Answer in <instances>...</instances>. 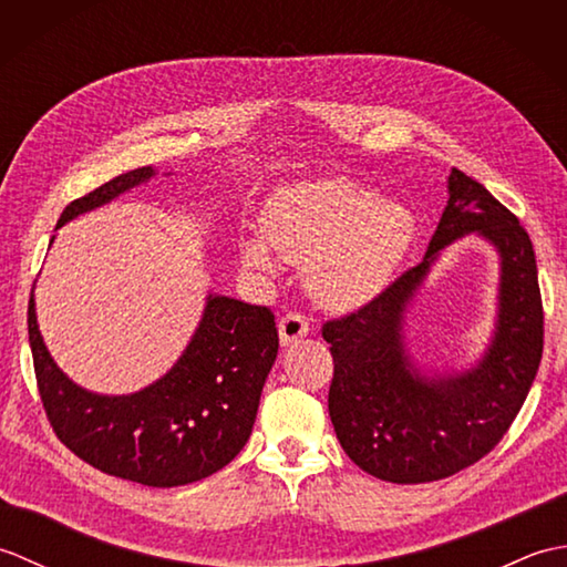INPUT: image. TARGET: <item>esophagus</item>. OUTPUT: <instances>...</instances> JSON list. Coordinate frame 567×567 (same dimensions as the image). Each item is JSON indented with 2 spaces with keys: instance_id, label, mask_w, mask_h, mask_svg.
<instances>
[{
  "instance_id": "1",
  "label": "esophagus",
  "mask_w": 567,
  "mask_h": 567,
  "mask_svg": "<svg viewBox=\"0 0 567 567\" xmlns=\"http://www.w3.org/2000/svg\"><path fill=\"white\" fill-rule=\"evenodd\" d=\"M277 331H280V343L290 346L309 333V321L299 311H290V315H285L280 323H277Z\"/></svg>"
}]
</instances>
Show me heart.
I'll list each match as a JSON object with an SVG mask.
<instances>
[{"instance_id": "1", "label": "heart", "mask_w": 567, "mask_h": 567, "mask_svg": "<svg viewBox=\"0 0 567 567\" xmlns=\"http://www.w3.org/2000/svg\"><path fill=\"white\" fill-rule=\"evenodd\" d=\"M262 236L240 238V262L272 272L277 258L305 262L309 292L331 309H353L384 290L412 244L402 204L375 199L348 179H315L277 189L260 212Z\"/></svg>"}]
</instances>
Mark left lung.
Segmentation results:
<instances>
[{
	"label": "left lung",
	"instance_id": "left-lung-1",
	"mask_svg": "<svg viewBox=\"0 0 567 567\" xmlns=\"http://www.w3.org/2000/svg\"><path fill=\"white\" fill-rule=\"evenodd\" d=\"M426 256L368 305L321 327L331 343L329 416L348 457L396 485L433 483L485 457L509 431L544 355L532 238L489 192L453 167ZM477 230L503 258L496 341L477 369L426 379L403 353L401 319L437 250Z\"/></svg>",
	"mask_w": 567,
	"mask_h": 567
}]
</instances>
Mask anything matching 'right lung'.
<instances>
[{
  "label": "right lung",
  "mask_w": 567,
  "mask_h": 567,
  "mask_svg": "<svg viewBox=\"0 0 567 567\" xmlns=\"http://www.w3.org/2000/svg\"><path fill=\"white\" fill-rule=\"evenodd\" d=\"M148 177L153 167L110 179L70 202L58 226ZM29 343L45 416L65 449L106 475L177 487L209 477L244 449L280 339L268 307L209 295L199 329L173 370L124 396L92 394L60 372L35 323L33 295Z\"/></svg>",
  "instance_id": "add662e5"
}]
</instances>
